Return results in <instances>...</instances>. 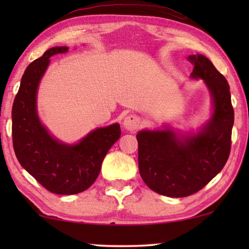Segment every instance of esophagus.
Segmentation results:
<instances>
[{"label":"esophagus","mask_w":249,"mask_h":249,"mask_svg":"<svg viewBox=\"0 0 249 249\" xmlns=\"http://www.w3.org/2000/svg\"><path fill=\"white\" fill-rule=\"evenodd\" d=\"M142 124V120L138 115L135 114H130L128 115L127 118H124V129H127L129 131H136L138 130L139 127Z\"/></svg>","instance_id":"34e87169"}]
</instances>
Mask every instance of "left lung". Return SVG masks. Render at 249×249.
Instances as JSON below:
<instances>
[{
    "mask_svg": "<svg viewBox=\"0 0 249 249\" xmlns=\"http://www.w3.org/2000/svg\"><path fill=\"white\" fill-rule=\"evenodd\" d=\"M190 77L203 79L213 100L211 120L197 134L180 135L169 127L137 136L138 166L144 182L168 197L190 196L204 188L226 165L234 120L229 84L202 54L188 56Z\"/></svg>",
    "mask_w": 249,
    "mask_h": 249,
    "instance_id": "obj_1",
    "label": "left lung"
}]
</instances>
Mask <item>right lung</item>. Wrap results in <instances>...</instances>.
I'll list each match as a JSON object with an SVG mask.
<instances>
[{"instance_id":"obj_1","label":"right lung","mask_w":249,"mask_h":249,"mask_svg":"<svg viewBox=\"0 0 249 249\" xmlns=\"http://www.w3.org/2000/svg\"><path fill=\"white\" fill-rule=\"evenodd\" d=\"M67 46L47 50L27 67L12 105V142L23 169L44 188L59 195H73L93 185L102 162L120 138V124L89 132L78 144H63L40 124L36 108L37 88L54 54L67 53Z\"/></svg>"}]
</instances>
